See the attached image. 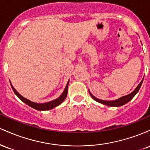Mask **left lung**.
Masks as SVG:
<instances>
[{
  "label": "left lung",
  "mask_w": 150,
  "mask_h": 150,
  "mask_svg": "<svg viewBox=\"0 0 150 150\" xmlns=\"http://www.w3.org/2000/svg\"><path fill=\"white\" fill-rule=\"evenodd\" d=\"M143 79H142V80L141 81L140 83L139 84L138 86H137V87H136L135 89L133 91V92L130 93V94H128V95L123 96V97H120V98H119V99H116V100H114V101L101 100V99H97V98H96L95 97H94V96L91 94L89 91V94H90L92 99H94L96 101H97V102H99V103H101V104L106 105V106H123V105H124L125 104H127L128 101H130L132 99V98L135 97V94L138 92V91L140 88L141 85H142Z\"/></svg>",
  "instance_id": "1"
}]
</instances>
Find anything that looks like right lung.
Instances as JSON below:
<instances>
[{
    "instance_id": "right-lung-1",
    "label": "right lung",
    "mask_w": 150,
    "mask_h": 150,
    "mask_svg": "<svg viewBox=\"0 0 150 150\" xmlns=\"http://www.w3.org/2000/svg\"><path fill=\"white\" fill-rule=\"evenodd\" d=\"M68 84H69V81H68V83H67V85H66V87H65L63 92L62 93L61 95L58 98H57L56 99H55V100H53L51 101H49V102L43 103V104H38V103H35V102H33V101H31L30 100H28V99H25V97H22V95H20V94H19V93L17 92L16 90H15V89L13 87V86L12 85L11 82H10V85H11L12 89H13V92H15V94H16V95L18 96V97L20 98V99H21L22 101H23V102H25L26 104H27L28 106H31L32 108H35V109H37V110H39V111H46V110L52 109V108H55L56 106H58V105L61 104V103L65 100V98H66V97H67V94H68Z\"/></svg>"
}]
</instances>
